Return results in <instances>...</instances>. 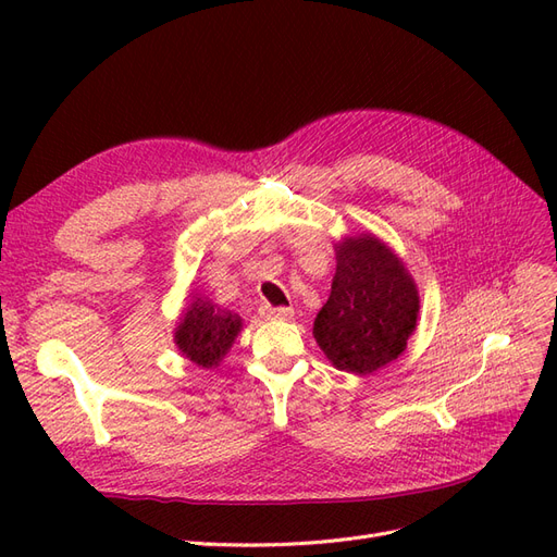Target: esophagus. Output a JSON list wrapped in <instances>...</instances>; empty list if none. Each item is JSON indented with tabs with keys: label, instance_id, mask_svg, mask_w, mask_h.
<instances>
[{
	"label": "esophagus",
	"instance_id": "obj_1",
	"mask_svg": "<svg viewBox=\"0 0 557 557\" xmlns=\"http://www.w3.org/2000/svg\"><path fill=\"white\" fill-rule=\"evenodd\" d=\"M293 313V307H262V315L269 320H290Z\"/></svg>",
	"mask_w": 557,
	"mask_h": 557
}]
</instances>
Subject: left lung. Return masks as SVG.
I'll list each match as a JSON object with an SVG mask.
<instances>
[{"label": "left lung", "instance_id": "8db88e82", "mask_svg": "<svg viewBox=\"0 0 557 557\" xmlns=\"http://www.w3.org/2000/svg\"><path fill=\"white\" fill-rule=\"evenodd\" d=\"M330 297L313 320V339L342 372L367 376L397 360L416 332L420 297L397 252L372 232L334 244Z\"/></svg>", "mask_w": 557, "mask_h": 557}]
</instances>
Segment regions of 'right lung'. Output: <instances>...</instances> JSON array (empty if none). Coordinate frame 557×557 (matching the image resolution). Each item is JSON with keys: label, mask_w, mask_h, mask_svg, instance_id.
I'll return each instance as SVG.
<instances>
[{"label": "right lung", "mask_w": 557, "mask_h": 557, "mask_svg": "<svg viewBox=\"0 0 557 557\" xmlns=\"http://www.w3.org/2000/svg\"><path fill=\"white\" fill-rule=\"evenodd\" d=\"M242 315L213 305L205 295L190 293L174 327V344L183 358L201 369H215L242 332Z\"/></svg>", "instance_id": "add662e5"}]
</instances>
